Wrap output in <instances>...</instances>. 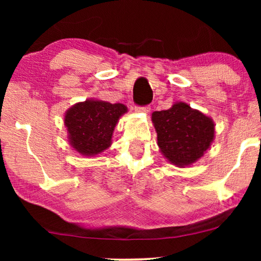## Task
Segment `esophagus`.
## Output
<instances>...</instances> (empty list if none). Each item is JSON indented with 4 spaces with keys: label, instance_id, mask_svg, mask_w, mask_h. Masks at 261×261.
Here are the masks:
<instances>
[{
    "label": "esophagus",
    "instance_id": "obj_1",
    "mask_svg": "<svg viewBox=\"0 0 261 261\" xmlns=\"http://www.w3.org/2000/svg\"><path fill=\"white\" fill-rule=\"evenodd\" d=\"M135 110H137V112L147 114V113H149V110H151V107L149 106H137L135 107Z\"/></svg>",
    "mask_w": 261,
    "mask_h": 261
}]
</instances>
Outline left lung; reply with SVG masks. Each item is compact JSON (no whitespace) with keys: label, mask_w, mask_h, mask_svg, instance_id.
Wrapping results in <instances>:
<instances>
[{"label":"left lung","mask_w":261,"mask_h":261,"mask_svg":"<svg viewBox=\"0 0 261 261\" xmlns=\"http://www.w3.org/2000/svg\"><path fill=\"white\" fill-rule=\"evenodd\" d=\"M163 154L174 165H190L201 158L214 139L213 121L187 103L152 114Z\"/></svg>","instance_id":"1"}]
</instances>
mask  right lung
I'll list each match as a JSON object with an SVG mask.
<instances>
[{"instance_id": "add662e5", "label": "right lung", "mask_w": 261, "mask_h": 261, "mask_svg": "<svg viewBox=\"0 0 261 261\" xmlns=\"http://www.w3.org/2000/svg\"><path fill=\"white\" fill-rule=\"evenodd\" d=\"M127 112L121 103L85 101L67 110L65 126L72 147L84 155L98 154L109 147L119 117Z\"/></svg>"}]
</instances>
